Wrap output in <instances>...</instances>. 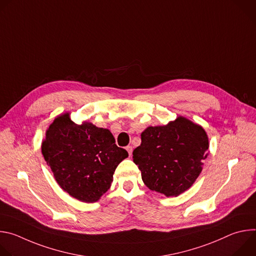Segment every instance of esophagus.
I'll return each mask as SVG.
<instances>
[{
  "instance_id": "34e87169",
  "label": "esophagus",
  "mask_w": 256,
  "mask_h": 256,
  "mask_svg": "<svg viewBox=\"0 0 256 256\" xmlns=\"http://www.w3.org/2000/svg\"><path fill=\"white\" fill-rule=\"evenodd\" d=\"M126 151H128V155L130 156H132V146H126Z\"/></svg>"
}]
</instances>
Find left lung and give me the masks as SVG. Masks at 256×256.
<instances>
[{"label":"left lung","mask_w":256,"mask_h":256,"mask_svg":"<svg viewBox=\"0 0 256 256\" xmlns=\"http://www.w3.org/2000/svg\"><path fill=\"white\" fill-rule=\"evenodd\" d=\"M132 152L144 184L166 196L188 190L202 169L208 138L204 130L184 118L163 126H149Z\"/></svg>","instance_id":"obj_1"}]
</instances>
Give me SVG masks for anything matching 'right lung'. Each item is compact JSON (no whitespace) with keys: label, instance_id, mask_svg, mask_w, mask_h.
<instances>
[{"label":"right lung","instance_id":"add662e5","mask_svg":"<svg viewBox=\"0 0 256 256\" xmlns=\"http://www.w3.org/2000/svg\"><path fill=\"white\" fill-rule=\"evenodd\" d=\"M42 151L58 186L84 202H97L109 190L118 165L128 156L108 130L86 122L78 126L68 114L50 126Z\"/></svg>","mask_w":256,"mask_h":256}]
</instances>
